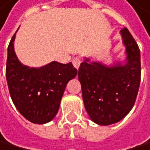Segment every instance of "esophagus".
<instances>
[{"instance_id": "esophagus-1", "label": "esophagus", "mask_w": 150, "mask_h": 150, "mask_svg": "<svg viewBox=\"0 0 150 150\" xmlns=\"http://www.w3.org/2000/svg\"><path fill=\"white\" fill-rule=\"evenodd\" d=\"M80 64H81V59H80L79 57H74V58L73 59V65H74V67H76V69L79 68Z\"/></svg>"}]
</instances>
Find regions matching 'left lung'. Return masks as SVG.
<instances>
[{
  "label": "left lung",
  "mask_w": 150,
  "mask_h": 150,
  "mask_svg": "<svg viewBox=\"0 0 150 150\" xmlns=\"http://www.w3.org/2000/svg\"><path fill=\"white\" fill-rule=\"evenodd\" d=\"M126 63L107 67L85 58L78 70L85 110L93 122L110 125L122 120L133 107L140 83V51L127 28L120 30Z\"/></svg>",
  "instance_id": "1"
}]
</instances>
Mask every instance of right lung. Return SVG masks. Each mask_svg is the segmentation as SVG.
Wrapping results in <instances>:
<instances>
[{
  "instance_id": "add662e5",
  "label": "right lung",
  "mask_w": 150,
  "mask_h": 150,
  "mask_svg": "<svg viewBox=\"0 0 150 150\" xmlns=\"http://www.w3.org/2000/svg\"><path fill=\"white\" fill-rule=\"evenodd\" d=\"M15 35L8 47L6 79L11 100L28 120L44 124L57 115L67 83L76 76L72 63L53 61L39 68L23 66L14 51Z\"/></svg>"
}]
</instances>
